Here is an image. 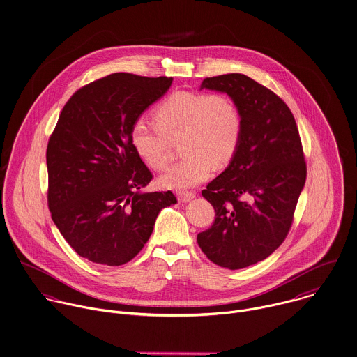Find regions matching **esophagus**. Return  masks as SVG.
I'll return each mask as SVG.
<instances>
[{
  "label": "esophagus",
  "instance_id": "esophagus-1",
  "mask_svg": "<svg viewBox=\"0 0 357 357\" xmlns=\"http://www.w3.org/2000/svg\"><path fill=\"white\" fill-rule=\"evenodd\" d=\"M176 196H178V202L179 203H188L192 199H195L196 193H193V192H178Z\"/></svg>",
  "mask_w": 357,
  "mask_h": 357
}]
</instances>
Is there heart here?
Returning <instances> with one entry per match:
<instances>
[{"instance_id": "heart-1", "label": "heart", "mask_w": 357, "mask_h": 357, "mask_svg": "<svg viewBox=\"0 0 357 357\" xmlns=\"http://www.w3.org/2000/svg\"><path fill=\"white\" fill-rule=\"evenodd\" d=\"M153 120L134 121L131 143L150 168L161 171L171 160V142L181 139L185 157L161 176L169 189L204 182L214 164L225 165L233 158L243 135L241 113L225 93L175 91L155 106Z\"/></svg>"}]
</instances>
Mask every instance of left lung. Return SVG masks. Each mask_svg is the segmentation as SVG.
<instances>
[{"label": "left lung", "instance_id": "8db88e82", "mask_svg": "<svg viewBox=\"0 0 357 357\" xmlns=\"http://www.w3.org/2000/svg\"><path fill=\"white\" fill-rule=\"evenodd\" d=\"M226 92L243 119V135L227 168L202 192L214 207L197 243L210 261L230 271L268 258L291 229L306 181L295 119L273 91L238 74L206 78L202 89Z\"/></svg>", "mask_w": 357, "mask_h": 357}]
</instances>
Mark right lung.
Listing matches in <instances>:
<instances>
[{
  "mask_svg": "<svg viewBox=\"0 0 357 357\" xmlns=\"http://www.w3.org/2000/svg\"><path fill=\"white\" fill-rule=\"evenodd\" d=\"M171 77L114 73L84 85L65 105L48 141V207L73 250L120 266L147 243L171 190L142 193L153 178L131 127L171 86Z\"/></svg>",
  "mask_w": 357,
  "mask_h": 357,
  "instance_id": "add662e5",
  "label": "right lung"
}]
</instances>
